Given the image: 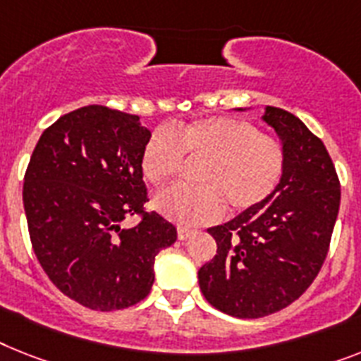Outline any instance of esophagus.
I'll return each instance as SVG.
<instances>
[{"instance_id":"esophagus-1","label":"esophagus","mask_w":361,"mask_h":361,"mask_svg":"<svg viewBox=\"0 0 361 361\" xmlns=\"http://www.w3.org/2000/svg\"><path fill=\"white\" fill-rule=\"evenodd\" d=\"M193 234H195V231H192V228H186V227H178V231H177V236H178V240H188V238L190 236H193Z\"/></svg>"}]
</instances>
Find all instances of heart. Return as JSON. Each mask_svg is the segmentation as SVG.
I'll list each match as a JSON object with an SVG mask.
<instances>
[{"mask_svg":"<svg viewBox=\"0 0 361 361\" xmlns=\"http://www.w3.org/2000/svg\"><path fill=\"white\" fill-rule=\"evenodd\" d=\"M188 159L199 160L197 186L169 188L154 207L169 221L197 227L219 219L225 208L247 212L279 190L286 171L284 145L238 118L214 116L190 121L175 130L160 127L145 142L140 168L153 186L171 183Z\"/></svg>","mask_w":361,"mask_h":361,"instance_id":"obj_1","label":"heart"}]
</instances>
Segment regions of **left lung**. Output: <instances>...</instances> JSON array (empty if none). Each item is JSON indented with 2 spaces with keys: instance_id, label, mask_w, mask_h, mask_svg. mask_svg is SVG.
I'll use <instances>...</instances> for the list:
<instances>
[{
  "instance_id": "left-lung-1",
  "label": "left lung",
  "mask_w": 361,
  "mask_h": 361,
  "mask_svg": "<svg viewBox=\"0 0 361 361\" xmlns=\"http://www.w3.org/2000/svg\"><path fill=\"white\" fill-rule=\"evenodd\" d=\"M262 120L284 145L281 186L258 208L208 228L217 255L199 269L204 299L241 319L275 314L308 290L329 252L341 199L329 151L297 116L266 106Z\"/></svg>"
}]
</instances>
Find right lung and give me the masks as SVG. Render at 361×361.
I'll list each match as a JSON object with an SVG mask.
<instances>
[{
  "label": "right lung",
  "mask_w": 361,
  "mask_h": 361,
  "mask_svg": "<svg viewBox=\"0 0 361 361\" xmlns=\"http://www.w3.org/2000/svg\"><path fill=\"white\" fill-rule=\"evenodd\" d=\"M151 133L140 118L88 105L42 133L23 178L32 251L49 281L99 312L129 308L154 282V258L177 228L145 212L140 159ZM140 215L136 228L121 223Z\"/></svg>",
  "instance_id": "obj_1"
}]
</instances>
